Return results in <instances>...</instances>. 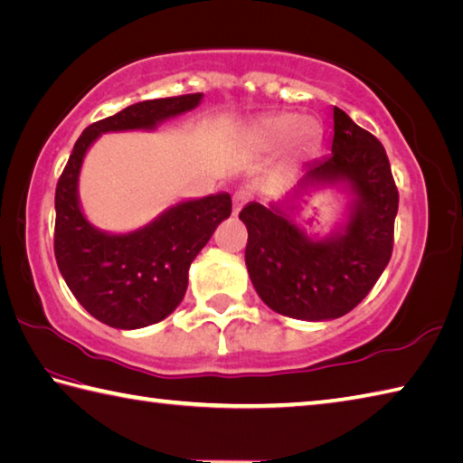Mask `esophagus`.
I'll return each mask as SVG.
<instances>
[{"instance_id": "34e87169", "label": "esophagus", "mask_w": 463, "mask_h": 463, "mask_svg": "<svg viewBox=\"0 0 463 463\" xmlns=\"http://www.w3.org/2000/svg\"><path fill=\"white\" fill-rule=\"evenodd\" d=\"M250 202V191L248 189H238L233 194V215H238L240 213V209L246 205Z\"/></svg>"}]
</instances>
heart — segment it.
I'll use <instances>...</instances> for the list:
<instances>
[{
  "mask_svg": "<svg viewBox=\"0 0 463 463\" xmlns=\"http://www.w3.org/2000/svg\"><path fill=\"white\" fill-rule=\"evenodd\" d=\"M320 125L317 118L300 117L298 112H276L258 120L251 128V141L260 149H278L288 145L294 155L312 151L320 141Z\"/></svg>",
  "mask_w": 463,
  "mask_h": 463,
  "instance_id": "b5f03b06",
  "label": "heart"
}]
</instances>
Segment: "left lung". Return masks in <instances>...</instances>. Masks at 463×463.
<instances>
[{
    "label": "left lung",
    "instance_id": "8db88e82",
    "mask_svg": "<svg viewBox=\"0 0 463 463\" xmlns=\"http://www.w3.org/2000/svg\"><path fill=\"white\" fill-rule=\"evenodd\" d=\"M338 188L349 195L344 222L325 236L299 223L298 199L312 190ZM399 207L383 145L335 107L330 155L307 163L296 185L268 205L240 212L248 228L246 266L268 308L296 320L345 317L371 292L393 251Z\"/></svg>",
    "mask_w": 463,
    "mask_h": 463
}]
</instances>
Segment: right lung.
<instances>
[{"instance_id": "right-lung-1", "label": "right lung", "mask_w": 463, "mask_h": 463, "mask_svg": "<svg viewBox=\"0 0 463 463\" xmlns=\"http://www.w3.org/2000/svg\"><path fill=\"white\" fill-rule=\"evenodd\" d=\"M203 94L143 100L84 128L56 187L54 254L70 292L96 320L135 330L161 322L187 292L189 266L232 213L225 191L169 205L143 228L107 232L82 212L78 181L96 138L125 130H156L199 107Z\"/></svg>"}]
</instances>
